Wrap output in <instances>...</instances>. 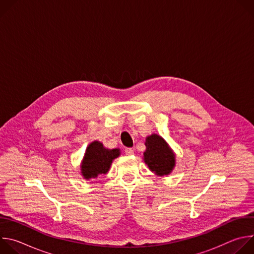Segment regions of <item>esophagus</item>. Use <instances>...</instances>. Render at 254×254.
<instances>
[{"instance_id": "esophagus-1", "label": "esophagus", "mask_w": 254, "mask_h": 254, "mask_svg": "<svg viewBox=\"0 0 254 254\" xmlns=\"http://www.w3.org/2000/svg\"><path fill=\"white\" fill-rule=\"evenodd\" d=\"M125 153H126V155H127V156H131V155H133V150H132L131 148H127V149L125 150Z\"/></svg>"}]
</instances>
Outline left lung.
<instances>
[{
    "label": "left lung",
    "instance_id": "obj_1",
    "mask_svg": "<svg viewBox=\"0 0 254 254\" xmlns=\"http://www.w3.org/2000/svg\"><path fill=\"white\" fill-rule=\"evenodd\" d=\"M146 152L143 161L149 169L158 176L169 175L175 167V154L167 141L159 134L153 133L146 138Z\"/></svg>",
    "mask_w": 254,
    "mask_h": 254
}]
</instances>
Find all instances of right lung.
I'll use <instances>...</instances> for the list:
<instances>
[{"label": "right lung", "mask_w": 254, "mask_h": 254, "mask_svg": "<svg viewBox=\"0 0 254 254\" xmlns=\"http://www.w3.org/2000/svg\"><path fill=\"white\" fill-rule=\"evenodd\" d=\"M121 155L120 149L110 150L98 141H92L87 147L80 169L84 179L96 178L100 174H106L115 159Z\"/></svg>", "instance_id": "right-lung-1"}]
</instances>
